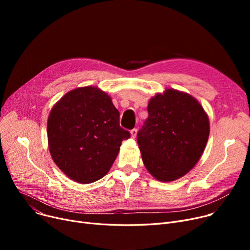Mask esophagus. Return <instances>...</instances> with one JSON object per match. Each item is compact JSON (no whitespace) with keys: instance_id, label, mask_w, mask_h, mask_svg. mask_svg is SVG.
<instances>
[{"instance_id":"esophagus-1","label":"esophagus","mask_w":250,"mask_h":250,"mask_svg":"<svg viewBox=\"0 0 250 250\" xmlns=\"http://www.w3.org/2000/svg\"><path fill=\"white\" fill-rule=\"evenodd\" d=\"M137 132H138L137 128H133L132 130H130V136H132V138H136Z\"/></svg>"}]
</instances>
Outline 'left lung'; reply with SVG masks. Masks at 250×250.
Returning <instances> with one entry per match:
<instances>
[{"label":"left lung","mask_w":250,"mask_h":250,"mask_svg":"<svg viewBox=\"0 0 250 250\" xmlns=\"http://www.w3.org/2000/svg\"><path fill=\"white\" fill-rule=\"evenodd\" d=\"M149 116L137 140L144 165L159 181H174L198 163L209 135L202 104L186 92L168 88L148 104Z\"/></svg>","instance_id":"1"}]
</instances>
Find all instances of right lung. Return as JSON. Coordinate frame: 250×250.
<instances>
[{
    "label": "right lung",
    "mask_w": 250,
    "mask_h": 250,
    "mask_svg": "<svg viewBox=\"0 0 250 250\" xmlns=\"http://www.w3.org/2000/svg\"><path fill=\"white\" fill-rule=\"evenodd\" d=\"M129 137L120 125L111 97L94 86L69 91L48 115L51 158L70 179L82 185L107 174L123 140Z\"/></svg>",
    "instance_id": "obj_1"
}]
</instances>
